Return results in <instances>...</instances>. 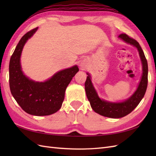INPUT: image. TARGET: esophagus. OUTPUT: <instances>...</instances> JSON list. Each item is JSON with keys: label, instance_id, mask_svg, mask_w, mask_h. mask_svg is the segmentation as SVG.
I'll return each mask as SVG.
<instances>
[{"label": "esophagus", "instance_id": "1", "mask_svg": "<svg viewBox=\"0 0 156 156\" xmlns=\"http://www.w3.org/2000/svg\"><path fill=\"white\" fill-rule=\"evenodd\" d=\"M80 66H81L82 69H84L86 68V66H86L84 64H82Z\"/></svg>", "mask_w": 156, "mask_h": 156}]
</instances>
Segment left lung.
Masks as SVG:
<instances>
[{
  "label": "left lung",
  "instance_id": "left-lung-1",
  "mask_svg": "<svg viewBox=\"0 0 156 156\" xmlns=\"http://www.w3.org/2000/svg\"><path fill=\"white\" fill-rule=\"evenodd\" d=\"M119 37H120L127 44L133 45L135 47H136L140 56L142 62V67H143V74H142L141 81L139 84L136 91L130 98L124 102H110L101 100L98 97L97 92L92 84L90 76L88 73L87 80L85 82L86 94H87V98L90 102L92 108L97 113L102 116L115 119L123 117L134 110L144 97L145 92H146L148 81L147 62L140 44L134 39L129 37L125 34L119 35Z\"/></svg>",
  "mask_w": 156,
  "mask_h": 156
}]
</instances>
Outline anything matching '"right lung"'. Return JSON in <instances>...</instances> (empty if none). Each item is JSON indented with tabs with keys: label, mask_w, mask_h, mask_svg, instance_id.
Returning <instances> with one entry per match:
<instances>
[{
	"label": "right lung",
	"mask_w": 156,
	"mask_h": 156,
	"mask_svg": "<svg viewBox=\"0 0 156 156\" xmlns=\"http://www.w3.org/2000/svg\"><path fill=\"white\" fill-rule=\"evenodd\" d=\"M37 27L23 36L11 57L9 86L12 97L28 114L45 116L55 113L61 108L65 91L72 78L79 71L77 66L56 73L44 82H35L23 74L20 58L23 46Z\"/></svg>",
	"instance_id": "1"
}]
</instances>
